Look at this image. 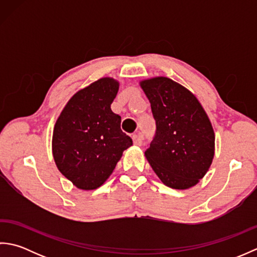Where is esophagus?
<instances>
[{
  "label": "esophagus",
  "instance_id": "esophagus-1",
  "mask_svg": "<svg viewBox=\"0 0 257 257\" xmlns=\"http://www.w3.org/2000/svg\"><path fill=\"white\" fill-rule=\"evenodd\" d=\"M133 141L136 146H141L143 145V138L140 137L139 135H134L133 136Z\"/></svg>",
  "mask_w": 257,
  "mask_h": 257
}]
</instances>
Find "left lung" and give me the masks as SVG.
I'll use <instances>...</instances> for the list:
<instances>
[{"instance_id":"left-lung-1","label":"left lung","mask_w":257,"mask_h":257,"mask_svg":"<svg viewBox=\"0 0 257 257\" xmlns=\"http://www.w3.org/2000/svg\"><path fill=\"white\" fill-rule=\"evenodd\" d=\"M156 120L147 160L168 187L184 190L205 176L214 157V132L193 94L167 77L141 81Z\"/></svg>"}]
</instances>
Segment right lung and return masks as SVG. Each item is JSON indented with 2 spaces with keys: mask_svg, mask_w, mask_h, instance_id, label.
<instances>
[{
  "mask_svg": "<svg viewBox=\"0 0 257 257\" xmlns=\"http://www.w3.org/2000/svg\"><path fill=\"white\" fill-rule=\"evenodd\" d=\"M118 89V81L105 77L77 91L54 127V160L78 189L99 188L133 145L120 128L121 117L110 108Z\"/></svg>",
  "mask_w": 257,
  "mask_h": 257,
  "instance_id": "1",
  "label": "right lung"
}]
</instances>
